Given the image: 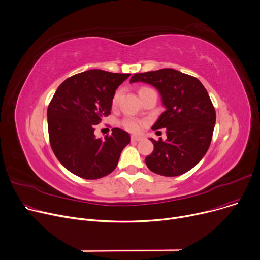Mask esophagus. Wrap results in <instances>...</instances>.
<instances>
[{
	"label": "esophagus",
	"instance_id": "obj_1",
	"mask_svg": "<svg viewBox=\"0 0 260 260\" xmlns=\"http://www.w3.org/2000/svg\"><path fill=\"white\" fill-rule=\"evenodd\" d=\"M142 140H144V137L142 135H132L131 136V141L132 142H140Z\"/></svg>",
	"mask_w": 260,
	"mask_h": 260
}]
</instances>
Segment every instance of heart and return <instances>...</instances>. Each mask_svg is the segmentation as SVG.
<instances>
[{
    "label": "heart",
    "instance_id": "b5f03b06",
    "mask_svg": "<svg viewBox=\"0 0 260 260\" xmlns=\"http://www.w3.org/2000/svg\"><path fill=\"white\" fill-rule=\"evenodd\" d=\"M142 89H144V88H142ZM142 89H141V90H142ZM141 90H140V91H141ZM119 96H120V91L117 90V91H115V93H114L113 96H112V105H113V106H116V105H117V103H118V101H119ZM121 125H123V127H124L126 130H128V131H130V132H137V131H140V130L142 129V126H143L141 120L136 119V118H132V117H127V118L123 119V121H121Z\"/></svg>",
    "mask_w": 260,
    "mask_h": 260
}]
</instances>
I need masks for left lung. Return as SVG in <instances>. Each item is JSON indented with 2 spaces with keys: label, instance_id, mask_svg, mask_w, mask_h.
Returning <instances> with one entry per match:
<instances>
[{
  "label": "left lung",
  "instance_id": "obj_1",
  "mask_svg": "<svg viewBox=\"0 0 260 260\" xmlns=\"http://www.w3.org/2000/svg\"><path fill=\"white\" fill-rule=\"evenodd\" d=\"M136 82L155 87L166 108L152 129L166 128L167 140L150 139L154 150L145 159L147 167L162 176L188 172L207 153L216 121L206 88L194 76L171 68L135 73L130 83Z\"/></svg>",
  "mask_w": 260,
  "mask_h": 260
}]
</instances>
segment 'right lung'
<instances>
[{"label": "right lung", "instance_id": "right-lung-1", "mask_svg": "<svg viewBox=\"0 0 260 260\" xmlns=\"http://www.w3.org/2000/svg\"><path fill=\"white\" fill-rule=\"evenodd\" d=\"M129 76L91 69L72 75L56 89L47 110L50 146L71 173L98 179L116 168L130 143L129 133L113 128L111 135L101 140L94 135V125L110 114L115 90Z\"/></svg>", "mask_w": 260, "mask_h": 260}]
</instances>
